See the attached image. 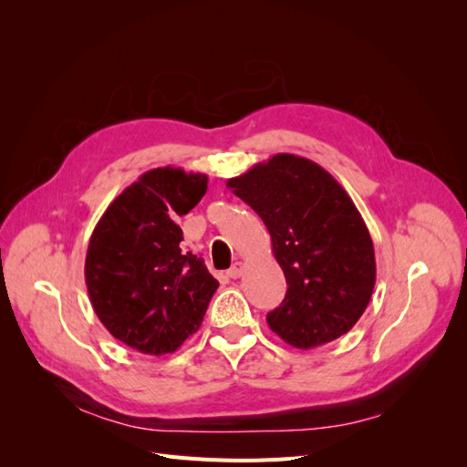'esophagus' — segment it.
<instances>
[{
	"instance_id": "esophagus-1",
	"label": "esophagus",
	"mask_w": 467,
	"mask_h": 467,
	"mask_svg": "<svg viewBox=\"0 0 467 467\" xmlns=\"http://www.w3.org/2000/svg\"><path fill=\"white\" fill-rule=\"evenodd\" d=\"M244 263L242 261H237V263H234L232 265V268H230V271H228V276L230 278H239V276H242L244 275Z\"/></svg>"
}]
</instances>
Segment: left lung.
Wrapping results in <instances>:
<instances>
[{
    "mask_svg": "<svg viewBox=\"0 0 467 467\" xmlns=\"http://www.w3.org/2000/svg\"><path fill=\"white\" fill-rule=\"evenodd\" d=\"M271 234L286 296L266 323L294 348H316L348 333L376 285L368 228L337 179L312 160L276 153L228 179Z\"/></svg>",
    "mask_w": 467,
    "mask_h": 467,
    "instance_id": "1",
    "label": "left lung"
}]
</instances>
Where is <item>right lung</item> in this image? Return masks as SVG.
Instances as JSON below:
<instances>
[{"label": "right lung", "mask_w": 467, "mask_h": 467, "mask_svg": "<svg viewBox=\"0 0 467 467\" xmlns=\"http://www.w3.org/2000/svg\"><path fill=\"white\" fill-rule=\"evenodd\" d=\"M204 173L158 167L140 175L97 222L86 255L95 314L120 343L161 357L199 331L218 288L202 259L182 251L175 223L201 202Z\"/></svg>", "instance_id": "add662e5"}]
</instances>
